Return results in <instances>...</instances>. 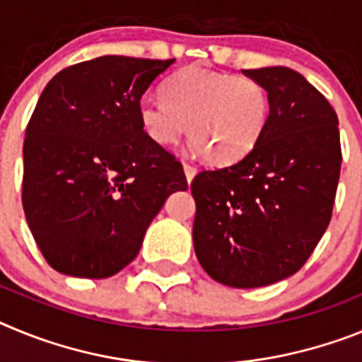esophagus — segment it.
<instances>
[{
  "label": "esophagus",
  "instance_id": "34e87169",
  "mask_svg": "<svg viewBox=\"0 0 362 362\" xmlns=\"http://www.w3.org/2000/svg\"><path fill=\"white\" fill-rule=\"evenodd\" d=\"M183 170H185V175H187V181L190 183L192 179H194V175H196L197 168L194 165H190V163H183Z\"/></svg>",
  "mask_w": 362,
  "mask_h": 362
}]
</instances>
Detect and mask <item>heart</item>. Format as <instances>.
Wrapping results in <instances>:
<instances>
[{"label":"heart","instance_id":"b5f03b06","mask_svg":"<svg viewBox=\"0 0 362 362\" xmlns=\"http://www.w3.org/2000/svg\"><path fill=\"white\" fill-rule=\"evenodd\" d=\"M163 98L143 99L139 105L146 136L170 146L188 130L192 146L216 165L250 152L270 116V99L261 83L199 66H187L166 79Z\"/></svg>","mask_w":362,"mask_h":362}]
</instances>
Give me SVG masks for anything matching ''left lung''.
Wrapping results in <instances>:
<instances>
[{
    "label": "left lung",
    "instance_id": "1",
    "mask_svg": "<svg viewBox=\"0 0 362 362\" xmlns=\"http://www.w3.org/2000/svg\"><path fill=\"white\" fill-rule=\"evenodd\" d=\"M243 74L267 88L270 116L245 158L194 177L192 238L212 279L259 288L293 276L321 241L343 156L337 114L299 72L264 66Z\"/></svg>",
    "mask_w": 362,
    "mask_h": 362
}]
</instances>
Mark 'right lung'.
I'll return each mask as SVG.
<instances>
[{
  "label": "right lung",
  "instance_id": "add662e5",
  "mask_svg": "<svg viewBox=\"0 0 362 362\" xmlns=\"http://www.w3.org/2000/svg\"><path fill=\"white\" fill-rule=\"evenodd\" d=\"M174 59L101 56L57 72L23 143V210L47 263L105 279L134 261L183 165L139 119L148 86Z\"/></svg>",
  "mask_w": 362,
  "mask_h": 362
}]
</instances>
